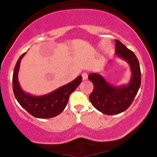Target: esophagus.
<instances>
[{"label":"esophagus","mask_w":157,"mask_h":157,"mask_svg":"<svg viewBox=\"0 0 157 157\" xmlns=\"http://www.w3.org/2000/svg\"><path fill=\"white\" fill-rule=\"evenodd\" d=\"M82 79H83V80H86V79H88V74L86 73H82Z\"/></svg>","instance_id":"obj_1"}]
</instances>
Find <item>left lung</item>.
<instances>
[{
  "label": "left lung",
  "instance_id": "obj_1",
  "mask_svg": "<svg viewBox=\"0 0 157 157\" xmlns=\"http://www.w3.org/2000/svg\"><path fill=\"white\" fill-rule=\"evenodd\" d=\"M115 55L128 63L132 76L129 83L121 86L111 84L99 73H90L89 79L94 84L89 95L92 105L106 115L121 113L128 109L140 86L141 76L139 60L132 50L116 39Z\"/></svg>",
  "mask_w": 157,
  "mask_h": 157
}]
</instances>
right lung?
Returning <instances> with one entry per match:
<instances>
[{
	"instance_id": "right-lung-1",
	"label": "right lung",
	"mask_w": 157,
	"mask_h": 157,
	"mask_svg": "<svg viewBox=\"0 0 157 157\" xmlns=\"http://www.w3.org/2000/svg\"><path fill=\"white\" fill-rule=\"evenodd\" d=\"M25 54L18 58L13 73L12 87L16 99L21 107L36 118H50L58 116L65 109L70 95L81 83L82 77L79 75L70 83L46 95L35 96L28 94L21 89L18 79L21 61Z\"/></svg>"
}]
</instances>
